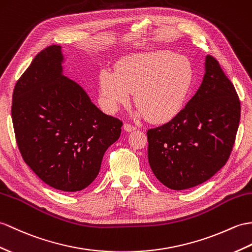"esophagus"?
I'll return each instance as SVG.
<instances>
[{
  "label": "esophagus",
  "mask_w": 252,
  "mask_h": 252,
  "mask_svg": "<svg viewBox=\"0 0 252 252\" xmlns=\"http://www.w3.org/2000/svg\"><path fill=\"white\" fill-rule=\"evenodd\" d=\"M124 128L126 132H132V131H135L136 130V126H134L132 125H128V124H125L124 125Z\"/></svg>",
  "instance_id": "esophagus-1"
}]
</instances>
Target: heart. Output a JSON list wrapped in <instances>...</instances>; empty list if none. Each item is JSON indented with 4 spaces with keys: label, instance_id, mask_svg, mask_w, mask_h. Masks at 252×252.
<instances>
[{
    "label": "heart",
    "instance_id": "b5f03b06",
    "mask_svg": "<svg viewBox=\"0 0 252 252\" xmlns=\"http://www.w3.org/2000/svg\"><path fill=\"white\" fill-rule=\"evenodd\" d=\"M193 79L194 71L188 58L159 50L126 58L117 66V73L102 69L99 89L108 112L116 113L130 102L131 92H135V116L163 122L183 109Z\"/></svg>",
    "mask_w": 252,
    "mask_h": 252
}]
</instances>
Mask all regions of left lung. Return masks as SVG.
Listing matches in <instances>:
<instances>
[{
  "label": "left lung",
  "mask_w": 252,
  "mask_h": 252,
  "mask_svg": "<svg viewBox=\"0 0 252 252\" xmlns=\"http://www.w3.org/2000/svg\"><path fill=\"white\" fill-rule=\"evenodd\" d=\"M241 102L212 56L198 90L174 118L147 131L148 161L167 188L185 190L205 183L225 165L235 143Z\"/></svg>",
  "instance_id": "8db88e82"
}]
</instances>
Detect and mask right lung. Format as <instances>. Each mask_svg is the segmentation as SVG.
Here are the masks:
<instances>
[{"instance_id": "obj_1", "label": "right lung", "mask_w": 252, "mask_h": 252, "mask_svg": "<svg viewBox=\"0 0 252 252\" xmlns=\"http://www.w3.org/2000/svg\"><path fill=\"white\" fill-rule=\"evenodd\" d=\"M63 60L58 45L36 55L15 86L11 118L19 151L32 171L52 188L76 192L96 178L122 121L105 115L62 74Z\"/></svg>"}]
</instances>
